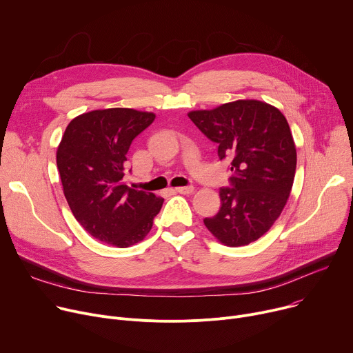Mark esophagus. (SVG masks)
Instances as JSON below:
<instances>
[{"instance_id": "obj_1", "label": "esophagus", "mask_w": 353, "mask_h": 353, "mask_svg": "<svg viewBox=\"0 0 353 353\" xmlns=\"http://www.w3.org/2000/svg\"><path fill=\"white\" fill-rule=\"evenodd\" d=\"M175 190H176L178 193L188 194V193H192L194 189H193V186H178V188H175Z\"/></svg>"}]
</instances>
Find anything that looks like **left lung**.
<instances>
[{"mask_svg": "<svg viewBox=\"0 0 353 353\" xmlns=\"http://www.w3.org/2000/svg\"><path fill=\"white\" fill-rule=\"evenodd\" d=\"M188 116L217 143L219 159L231 161V186L220 188L221 208L203 220L205 225L228 247L256 241L281 216L294 181L297 154L286 117L255 99L192 110Z\"/></svg>", "mask_w": 353, "mask_h": 353, "instance_id": "8db88e82", "label": "left lung"}]
</instances>
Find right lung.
<instances>
[{
  "mask_svg": "<svg viewBox=\"0 0 353 353\" xmlns=\"http://www.w3.org/2000/svg\"><path fill=\"white\" fill-rule=\"evenodd\" d=\"M155 119L151 112L110 108L72 119L57 148L67 203L85 231L126 248L144 240L164 199L125 183L132 141Z\"/></svg>",
  "mask_w": 353,
  "mask_h": 353,
  "instance_id": "1",
  "label": "right lung"
}]
</instances>
